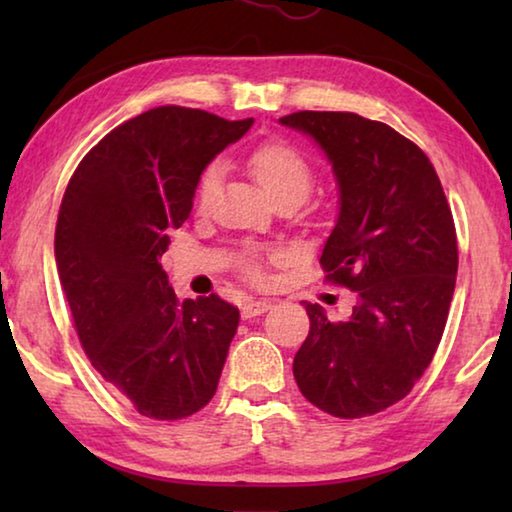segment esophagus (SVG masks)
Masks as SVG:
<instances>
[{"mask_svg":"<svg viewBox=\"0 0 512 512\" xmlns=\"http://www.w3.org/2000/svg\"><path fill=\"white\" fill-rule=\"evenodd\" d=\"M271 307H273V302L266 300V298H262V300H246L244 307H241V316H244V318L262 316L264 311H268Z\"/></svg>","mask_w":512,"mask_h":512,"instance_id":"1","label":"esophagus"}]
</instances>
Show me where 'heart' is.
I'll list each match as a JSON object with an SVG mask.
<instances>
[{"instance_id": "heart-1", "label": "heart", "mask_w": 512, "mask_h": 512, "mask_svg": "<svg viewBox=\"0 0 512 512\" xmlns=\"http://www.w3.org/2000/svg\"><path fill=\"white\" fill-rule=\"evenodd\" d=\"M248 171L253 173L257 185L264 189L271 201L282 196H293L302 201V198L309 194L311 183H314V169H311L309 160L296 149V146L282 140H273L257 146L248 158ZM216 180H219V167L212 164V167H207L203 171L201 180H198V205H205L210 201ZM246 271L250 275H257L255 259H248Z\"/></svg>"}]
</instances>
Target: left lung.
I'll return each instance as SVG.
<instances>
[{
    "mask_svg": "<svg viewBox=\"0 0 512 512\" xmlns=\"http://www.w3.org/2000/svg\"><path fill=\"white\" fill-rule=\"evenodd\" d=\"M280 124L332 164L339 216L320 264L357 296L339 323L305 302L311 327L293 377L320 411L366 418L411 393L443 339L458 271L452 210L427 155L391 126L314 110Z\"/></svg>",
    "mask_w": 512,
    "mask_h": 512,
    "instance_id": "obj_1",
    "label": "left lung"
}]
</instances>
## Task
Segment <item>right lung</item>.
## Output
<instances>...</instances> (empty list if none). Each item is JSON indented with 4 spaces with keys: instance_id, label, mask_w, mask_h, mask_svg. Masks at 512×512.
Here are the masks:
<instances>
[{
    "instance_id": "obj_1",
    "label": "right lung",
    "mask_w": 512,
    "mask_h": 512,
    "mask_svg": "<svg viewBox=\"0 0 512 512\" xmlns=\"http://www.w3.org/2000/svg\"><path fill=\"white\" fill-rule=\"evenodd\" d=\"M253 117L160 106L110 131L76 167L56 223L60 287L99 375L153 420L187 418L212 400L239 309L173 293L160 257L194 192Z\"/></svg>"
}]
</instances>
